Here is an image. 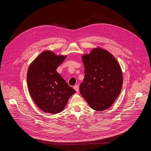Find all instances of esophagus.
Instances as JSON below:
<instances>
[{
	"mask_svg": "<svg viewBox=\"0 0 151 151\" xmlns=\"http://www.w3.org/2000/svg\"><path fill=\"white\" fill-rule=\"evenodd\" d=\"M73 88H74V89L76 90V92H79V86H78V85H75L74 87H73Z\"/></svg>",
	"mask_w": 151,
	"mask_h": 151,
	"instance_id": "34e87169",
	"label": "esophagus"
}]
</instances>
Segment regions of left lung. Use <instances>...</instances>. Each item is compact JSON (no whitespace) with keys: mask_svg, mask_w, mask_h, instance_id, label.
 I'll return each mask as SVG.
<instances>
[{"mask_svg":"<svg viewBox=\"0 0 151 151\" xmlns=\"http://www.w3.org/2000/svg\"><path fill=\"white\" fill-rule=\"evenodd\" d=\"M85 77L79 87L82 96L93 109L109 108L119 95L122 75L119 64L113 55L101 48L82 56Z\"/></svg>","mask_w":151,"mask_h":151,"instance_id":"1","label":"left lung"}]
</instances>
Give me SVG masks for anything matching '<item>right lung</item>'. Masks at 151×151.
I'll list each match as a JSON object with an SVG mask.
<instances>
[{
    "label": "right lung",
    "instance_id": "1",
    "mask_svg": "<svg viewBox=\"0 0 151 151\" xmlns=\"http://www.w3.org/2000/svg\"><path fill=\"white\" fill-rule=\"evenodd\" d=\"M66 58L46 51L29 68L27 82L30 94L39 108L45 112H61L70 97L76 93L56 71Z\"/></svg>",
    "mask_w": 151,
    "mask_h": 151
}]
</instances>
